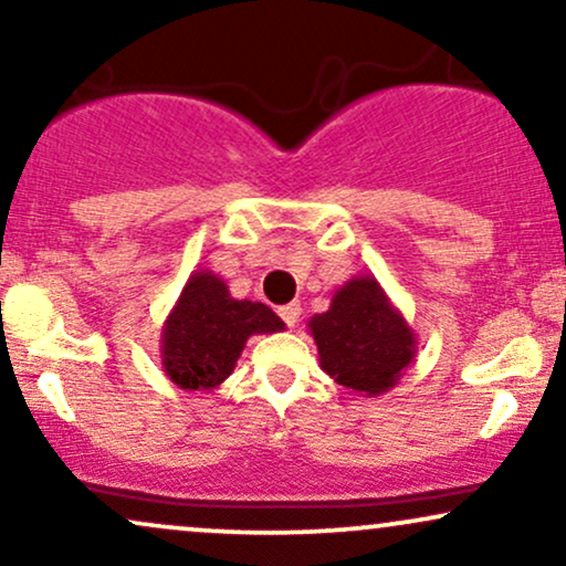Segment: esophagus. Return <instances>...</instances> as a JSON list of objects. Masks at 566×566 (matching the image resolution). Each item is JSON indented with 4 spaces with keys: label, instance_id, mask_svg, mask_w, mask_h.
<instances>
[{
    "label": "esophagus",
    "instance_id": "obj_1",
    "mask_svg": "<svg viewBox=\"0 0 566 566\" xmlns=\"http://www.w3.org/2000/svg\"><path fill=\"white\" fill-rule=\"evenodd\" d=\"M279 316H282V322L287 324V327H295L297 319H301V303H287L279 308Z\"/></svg>",
    "mask_w": 566,
    "mask_h": 566
}]
</instances>
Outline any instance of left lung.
Masks as SVG:
<instances>
[{
  "instance_id": "1",
  "label": "left lung",
  "mask_w": 566,
  "mask_h": 566,
  "mask_svg": "<svg viewBox=\"0 0 566 566\" xmlns=\"http://www.w3.org/2000/svg\"><path fill=\"white\" fill-rule=\"evenodd\" d=\"M319 365L335 382L361 396L391 391L418 354V337L373 274L335 290L324 314L308 319Z\"/></svg>"
}]
</instances>
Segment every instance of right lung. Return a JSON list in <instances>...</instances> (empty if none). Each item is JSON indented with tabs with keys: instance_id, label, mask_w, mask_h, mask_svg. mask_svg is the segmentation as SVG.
<instances>
[{
	"instance_id": "1",
	"label": "right lung",
	"mask_w": 566,
	"mask_h": 566,
	"mask_svg": "<svg viewBox=\"0 0 566 566\" xmlns=\"http://www.w3.org/2000/svg\"><path fill=\"white\" fill-rule=\"evenodd\" d=\"M282 329L284 322L269 305L237 301L223 279L199 269L188 276L161 327V367L184 391H216L252 335Z\"/></svg>"
}]
</instances>
